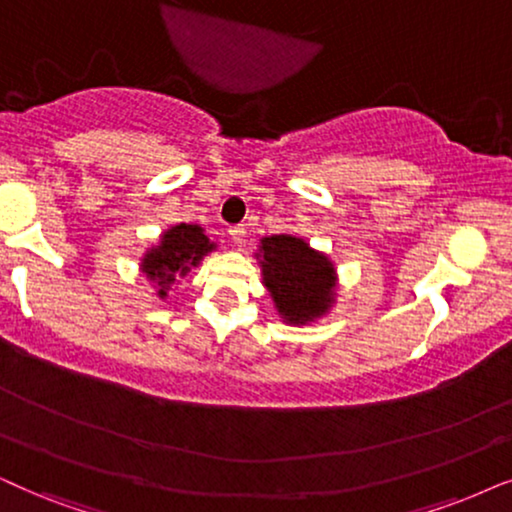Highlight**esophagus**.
Listing matches in <instances>:
<instances>
[{"label": "esophagus", "mask_w": 512, "mask_h": 512, "mask_svg": "<svg viewBox=\"0 0 512 512\" xmlns=\"http://www.w3.org/2000/svg\"><path fill=\"white\" fill-rule=\"evenodd\" d=\"M228 235H230L232 244H237V247H242L244 237H247V230H244V225H230Z\"/></svg>", "instance_id": "1"}]
</instances>
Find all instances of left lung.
Here are the masks:
<instances>
[{
    "label": "left lung",
    "instance_id": "1",
    "mask_svg": "<svg viewBox=\"0 0 512 512\" xmlns=\"http://www.w3.org/2000/svg\"><path fill=\"white\" fill-rule=\"evenodd\" d=\"M256 261L261 263L263 284L284 322L301 327L329 313L338 280L327 254L310 247L303 237L270 235L258 244Z\"/></svg>",
    "mask_w": 512,
    "mask_h": 512
}]
</instances>
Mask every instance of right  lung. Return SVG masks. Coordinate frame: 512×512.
Masks as SVG:
<instances>
[{
  "label": "right lung",
  "mask_w": 512,
  "mask_h": 512,
  "mask_svg": "<svg viewBox=\"0 0 512 512\" xmlns=\"http://www.w3.org/2000/svg\"><path fill=\"white\" fill-rule=\"evenodd\" d=\"M216 249L204 235V228L192 223L171 225L162 232L157 244L145 251L141 258V272L157 287V296L167 298L171 284L178 277H185L192 268L202 263V258Z\"/></svg>",
  "instance_id": "right-lung-1"
}]
</instances>
